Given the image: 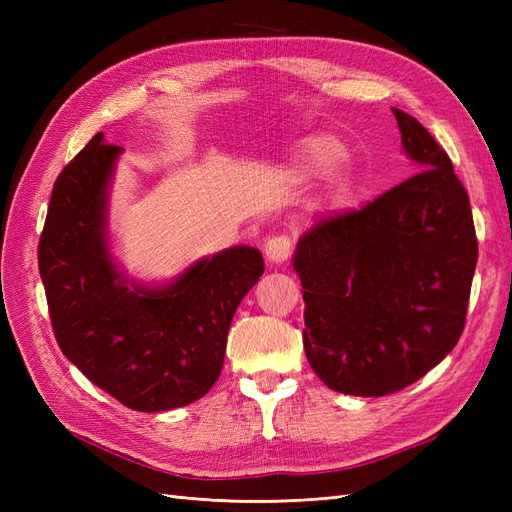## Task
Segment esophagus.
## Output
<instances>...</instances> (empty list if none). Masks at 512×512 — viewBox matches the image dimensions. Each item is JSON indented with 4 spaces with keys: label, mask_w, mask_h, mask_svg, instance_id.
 <instances>
[{
    "label": "esophagus",
    "mask_w": 512,
    "mask_h": 512,
    "mask_svg": "<svg viewBox=\"0 0 512 512\" xmlns=\"http://www.w3.org/2000/svg\"><path fill=\"white\" fill-rule=\"evenodd\" d=\"M292 254V241L286 235H275L269 237L265 243V256L269 262H275V265H280V262L288 260Z\"/></svg>",
    "instance_id": "obj_1"
}]
</instances>
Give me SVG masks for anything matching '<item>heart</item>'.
Here are the masks:
<instances>
[{"label":"heart","mask_w":512,"mask_h":512,"mask_svg":"<svg viewBox=\"0 0 512 512\" xmlns=\"http://www.w3.org/2000/svg\"><path fill=\"white\" fill-rule=\"evenodd\" d=\"M342 145L333 138H318V141L312 143L309 147V158L318 166V168H331L339 158H342Z\"/></svg>","instance_id":"b5f03b06"}]
</instances>
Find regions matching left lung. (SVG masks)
<instances>
[{
  "label": "left lung",
  "mask_w": 512,
  "mask_h": 512,
  "mask_svg": "<svg viewBox=\"0 0 512 512\" xmlns=\"http://www.w3.org/2000/svg\"><path fill=\"white\" fill-rule=\"evenodd\" d=\"M418 173L303 232L307 361L329 389L382 397L406 389L466 327L478 241L451 158L418 119L393 108Z\"/></svg>",
  "instance_id": "obj_1"
}]
</instances>
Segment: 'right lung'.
I'll return each mask as SVG.
<instances>
[{
  "instance_id": "obj_1",
  "label": "right lung",
  "mask_w": 512,
  "mask_h": 512,
  "mask_svg": "<svg viewBox=\"0 0 512 512\" xmlns=\"http://www.w3.org/2000/svg\"><path fill=\"white\" fill-rule=\"evenodd\" d=\"M117 145L98 132L61 170L38 243L57 344L83 374L138 412L188 406L218 380L228 327L265 271L256 247L200 260L164 290L119 280L102 235Z\"/></svg>"
}]
</instances>
